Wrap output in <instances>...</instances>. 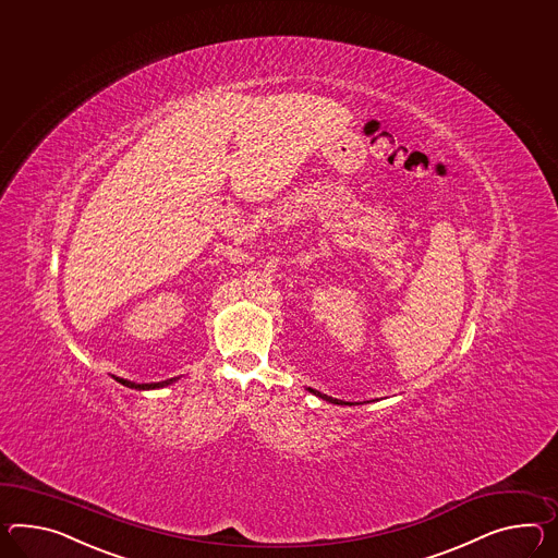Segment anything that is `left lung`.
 <instances>
[{"instance_id": "obj_1", "label": "left lung", "mask_w": 558, "mask_h": 558, "mask_svg": "<svg viewBox=\"0 0 558 558\" xmlns=\"http://www.w3.org/2000/svg\"><path fill=\"white\" fill-rule=\"evenodd\" d=\"M311 393L316 395V397H320V399H325L328 403H335V405H361V403H353V401H340V399H335V397H328V395L320 393V391H316L313 387H306Z\"/></svg>"}]
</instances>
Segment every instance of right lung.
Wrapping results in <instances>:
<instances>
[{"label": "right lung", "mask_w": 558, "mask_h": 558, "mask_svg": "<svg viewBox=\"0 0 558 558\" xmlns=\"http://www.w3.org/2000/svg\"><path fill=\"white\" fill-rule=\"evenodd\" d=\"M112 379L119 380L121 385L124 387H129V389H136V391H150V389H163L167 385H173L179 377H173V379L159 380V383H135V380L123 379V377H114L112 375Z\"/></svg>", "instance_id": "obj_1"}]
</instances>
